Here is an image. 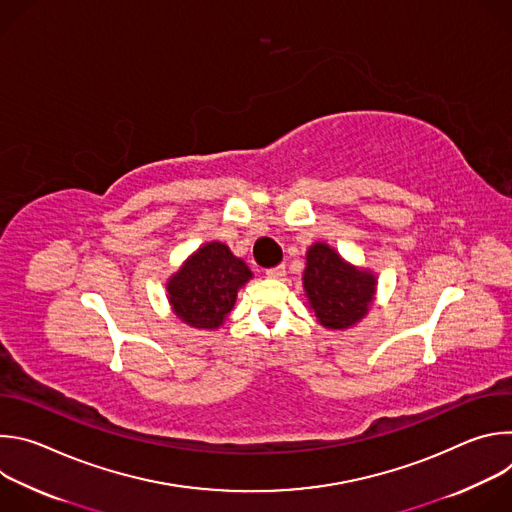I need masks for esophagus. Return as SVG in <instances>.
Wrapping results in <instances>:
<instances>
[{
	"mask_svg": "<svg viewBox=\"0 0 512 512\" xmlns=\"http://www.w3.org/2000/svg\"><path fill=\"white\" fill-rule=\"evenodd\" d=\"M265 275H267L269 279H281V277L285 275V265L271 267V269H267V271H265Z\"/></svg>",
	"mask_w": 512,
	"mask_h": 512,
	"instance_id": "obj_1",
	"label": "esophagus"
}]
</instances>
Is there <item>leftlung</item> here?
Masks as SVG:
<instances>
[{
    "instance_id": "8db88e82",
    "label": "left lung",
    "mask_w": 512,
    "mask_h": 512,
    "mask_svg": "<svg viewBox=\"0 0 512 512\" xmlns=\"http://www.w3.org/2000/svg\"><path fill=\"white\" fill-rule=\"evenodd\" d=\"M304 289L324 328L346 330L369 314L377 277L344 261L330 245L314 243L306 253Z\"/></svg>"
}]
</instances>
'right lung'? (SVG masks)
Masks as SVG:
<instances>
[{
  "instance_id": "1",
  "label": "right lung",
  "mask_w": 512,
  "mask_h": 512,
  "mask_svg": "<svg viewBox=\"0 0 512 512\" xmlns=\"http://www.w3.org/2000/svg\"><path fill=\"white\" fill-rule=\"evenodd\" d=\"M253 277L247 263L225 243H206L168 279L174 314L200 330L221 328L237 302V291Z\"/></svg>"
}]
</instances>
